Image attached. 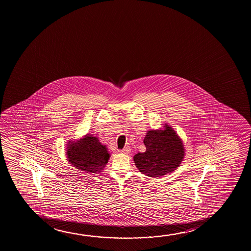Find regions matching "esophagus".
Wrapping results in <instances>:
<instances>
[{
	"label": "esophagus",
	"instance_id": "34e87169",
	"mask_svg": "<svg viewBox=\"0 0 251 251\" xmlns=\"http://www.w3.org/2000/svg\"><path fill=\"white\" fill-rule=\"evenodd\" d=\"M122 153H124V154H128L129 152H130V148L127 146V147H125V148L121 151Z\"/></svg>",
	"mask_w": 251,
	"mask_h": 251
}]
</instances>
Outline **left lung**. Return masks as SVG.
<instances>
[{"label": "left lung", "instance_id": "obj_1", "mask_svg": "<svg viewBox=\"0 0 251 251\" xmlns=\"http://www.w3.org/2000/svg\"><path fill=\"white\" fill-rule=\"evenodd\" d=\"M144 144L147 150L134 155V161L138 170L148 176L172 173L184 158L182 140L167 124L164 129L148 131Z\"/></svg>", "mask_w": 251, "mask_h": 251}]
</instances>
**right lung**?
Returning a JSON list of instances; mask_svg holds the SVG:
<instances>
[{"instance_id":"obj_1","label":"right lung","mask_w":251,"mask_h":251,"mask_svg":"<svg viewBox=\"0 0 251 251\" xmlns=\"http://www.w3.org/2000/svg\"><path fill=\"white\" fill-rule=\"evenodd\" d=\"M66 154L73 166L86 173L102 172L110 156L106 147L88 134L79 141H69Z\"/></svg>"}]
</instances>
